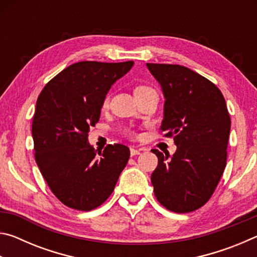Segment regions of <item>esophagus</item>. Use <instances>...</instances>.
I'll return each instance as SVG.
<instances>
[{
    "label": "esophagus",
    "mask_w": 257,
    "mask_h": 257,
    "mask_svg": "<svg viewBox=\"0 0 257 257\" xmlns=\"http://www.w3.org/2000/svg\"><path fill=\"white\" fill-rule=\"evenodd\" d=\"M142 151H143V149H136V147H132V149H130V155L132 156L139 155L142 153Z\"/></svg>",
    "instance_id": "esophagus-1"
}]
</instances>
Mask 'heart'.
I'll return each instance as SVG.
<instances>
[{
	"label": "heart",
	"instance_id": "1",
	"mask_svg": "<svg viewBox=\"0 0 257 257\" xmlns=\"http://www.w3.org/2000/svg\"><path fill=\"white\" fill-rule=\"evenodd\" d=\"M149 90H153V89H152L151 87H149V86H138V87H136V88H135V94H137V93L149 92ZM108 102H110V96H108V95H106V96L104 97V99H103L102 106H103L104 108L107 107V105H108Z\"/></svg>",
	"mask_w": 257,
	"mask_h": 257
}]
</instances>
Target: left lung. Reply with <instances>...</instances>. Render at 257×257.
Returning <instances> with one entry per match:
<instances>
[{
    "label": "left lung",
    "instance_id": "8db88e82",
    "mask_svg": "<svg viewBox=\"0 0 257 257\" xmlns=\"http://www.w3.org/2000/svg\"><path fill=\"white\" fill-rule=\"evenodd\" d=\"M165 98L161 130L173 137L177 151L159 159L151 176L154 194L176 213L202 207L214 193L227 164L230 115L220 89L179 64L146 63Z\"/></svg>",
    "mask_w": 257,
    "mask_h": 257
}]
</instances>
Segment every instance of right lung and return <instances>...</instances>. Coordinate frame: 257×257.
Returning a JSON list of instances; mask_svg holds the SVG:
<instances>
[{
    "label": "right lung",
    "instance_id": "add662e5",
    "mask_svg": "<svg viewBox=\"0 0 257 257\" xmlns=\"http://www.w3.org/2000/svg\"><path fill=\"white\" fill-rule=\"evenodd\" d=\"M134 61H81L45 85L33 118L35 160L56 198L64 205L90 211L106 201L130 156L122 144L107 145L96 155L88 143L98 122L104 97Z\"/></svg>",
    "mask_w": 257,
    "mask_h": 257
}]
</instances>
